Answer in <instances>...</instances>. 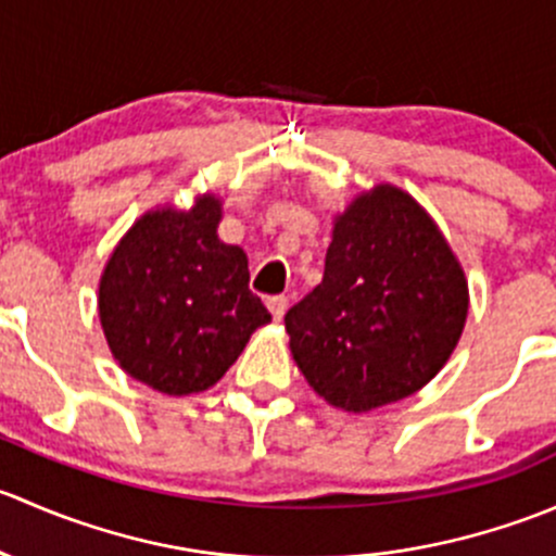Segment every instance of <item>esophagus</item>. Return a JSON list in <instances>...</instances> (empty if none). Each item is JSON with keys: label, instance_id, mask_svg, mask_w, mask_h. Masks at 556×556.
Instances as JSON below:
<instances>
[{"label": "esophagus", "instance_id": "34e87169", "mask_svg": "<svg viewBox=\"0 0 556 556\" xmlns=\"http://www.w3.org/2000/svg\"><path fill=\"white\" fill-rule=\"evenodd\" d=\"M268 312H271L274 319H282L285 317V309H288V299L285 295H271V299L266 301Z\"/></svg>", "mask_w": 556, "mask_h": 556}]
</instances>
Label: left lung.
I'll use <instances>...</instances> for the list:
<instances>
[{"label": "left lung", "mask_w": 556, "mask_h": 556, "mask_svg": "<svg viewBox=\"0 0 556 556\" xmlns=\"http://www.w3.org/2000/svg\"><path fill=\"white\" fill-rule=\"evenodd\" d=\"M468 279L422 204L382 182L333 217L323 282L285 314L290 352L319 397L371 412L422 390L452 357Z\"/></svg>", "instance_id": "1"}]
</instances>
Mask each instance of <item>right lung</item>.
I'll return each mask as SVG.
<instances>
[{
  "instance_id": "add662e5",
  "label": "right lung",
  "mask_w": 556,
  "mask_h": 556,
  "mask_svg": "<svg viewBox=\"0 0 556 556\" xmlns=\"http://www.w3.org/2000/svg\"><path fill=\"white\" fill-rule=\"evenodd\" d=\"M223 201L144 212L99 279V319L117 366L164 395L204 392L223 379L271 314L250 290L242 247L217 237Z\"/></svg>"
}]
</instances>
